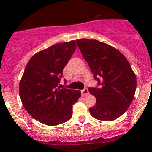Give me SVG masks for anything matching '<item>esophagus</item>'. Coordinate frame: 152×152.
I'll return each mask as SVG.
<instances>
[{
  "label": "esophagus",
  "mask_w": 152,
  "mask_h": 152,
  "mask_svg": "<svg viewBox=\"0 0 152 152\" xmlns=\"http://www.w3.org/2000/svg\"><path fill=\"white\" fill-rule=\"evenodd\" d=\"M81 93H82V96H85L86 95H87L89 93V91L88 90H87V88L84 89V90H82V91H81Z\"/></svg>",
  "instance_id": "1"
}]
</instances>
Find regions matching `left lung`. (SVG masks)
I'll list each match as a JSON object with an SVG mask.
<instances>
[{
	"label": "left lung",
	"mask_w": 152,
	"mask_h": 152,
	"mask_svg": "<svg viewBox=\"0 0 152 152\" xmlns=\"http://www.w3.org/2000/svg\"><path fill=\"white\" fill-rule=\"evenodd\" d=\"M76 44L100 85L89 88L96 99V105L89 109L90 115L98 120H115L134 99L135 73L123 53L108 44L85 38L77 39Z\"/></svg>",
	"instance_id": "1"
}]
</instances>
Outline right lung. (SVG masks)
<instances>
[{"label": "right lung", "instance_id": "obj_1", "mask_svg": "<svg viewBox=\"0 0 152 152\" xmlns=\"http://www.w3.org/2000/svg\"><path fill=\"white\" fill-rule=\"evenodd\" d=\"M76 47L75 40L52 45L33 55L25 67L20 97L26 110L40 123L56 126L72 117L81 92L60 89L58 85Z\"/></svg>", "mask_w": 152, "mask_h": 152}]
</instances>
